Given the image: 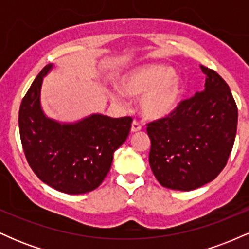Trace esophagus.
<instances>
[{
  "mask_svg": "<svg viewBox=\"0 0 249 249\" xmlns=\"http://www.w3.org/2000/svg\"><path fill=\"white\" fill-rule=\"evenodd\" d=\"M141 130H142V125L137 121H133L132 125H131V132H138V131Z\"/></svg>",
  "mask_w": 249,
  "mask_h": 249,
  "instance_id": "esophagus-1",
  "label": "esophagus"
}]
</instances>
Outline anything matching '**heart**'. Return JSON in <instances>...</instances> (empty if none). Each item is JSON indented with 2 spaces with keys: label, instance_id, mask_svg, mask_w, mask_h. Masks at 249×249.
I'll return each mask as SVG.
<instances>
[{
  "label": "heart",
  "instance_id": "heart-1",
  "mask_svg": "<svg viewBox=\"0 0 249 249\" xmlns=\"http://www.w3.org/2000/svg\"><path fill=\"white\" fill-rule=\"evenodd\" d=\"M119 87L125 95L141 97V110L148 119H161L171 116L181 101L184 82L171 67L151 64L130 70L119 79ZM111 101L124 104L119 91H111Z\"/></svg>",
  "mask_w": 249,
  "mask_h": 249
}]
</instances>
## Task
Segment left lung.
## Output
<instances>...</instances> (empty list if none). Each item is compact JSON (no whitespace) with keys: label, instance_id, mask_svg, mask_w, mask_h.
Returning <instances> with one entry per match:
<instances>
[{"label":"left lung","instance_id":"obj_1","mask_svg":"<svg viewBox=\"0 0 249 249\" xmlns=\"http://www.w3.org/2000/svg\"><path fill=\"white\" fill-rule=\"evenodd\" d=\"M200 69L206 75L204 91L147 124L151 170L171 190L192 191L215 179L235 141L238 107L231 89L214 70Z\"/></svg>","mask_w":249,"mask_h":249}]
</instances>
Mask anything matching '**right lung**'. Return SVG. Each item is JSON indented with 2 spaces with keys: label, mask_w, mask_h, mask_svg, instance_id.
Listing matches in <instances>:
<instances>
[{
  "label": "right lung",
  "mask_w": 249,
  "mask_h": 249,
  "mask_svg": "<svg viewBox=\"0 0 249 249\" xmlns=\"http://www.w3.org/2000/svg\"><path fill=\"white\" fill-rule=\"evenodd\" d=\"M53 67L43 68L22 99V146L31 170L44 184L63 193H87L107 177L113 153L130 133L132 118L95 113L76 123H59L47 117L41 107V88Z\"/></svg>",
  "instance_id": "1"
}]
</instances>
